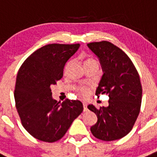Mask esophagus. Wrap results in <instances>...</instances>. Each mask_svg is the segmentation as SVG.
I'll return each instance as SVG.
<instances>
[{"label":"esophagus","instance_id":"esophagus-1","mask_svg":"<svg viewBox=\"0 0 157 157\" xmlns=\"http://www.w3.org/2000/svg\"><path fill=\"white\" fill-rule=\"evenodd\" d=\"M83 107H84V112H86L87 110H88V109H87L86 102H83Z\"/></svg>","mask_w":157,"mask_h":157}]
</instances>
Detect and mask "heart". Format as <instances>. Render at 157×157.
<instances>
[{"label":"heart","mask_w":157,"mask_h":157,"mask_svg":"<svg viewBox=\"0 0 157 157\" xmlns=\"http://www.w3.org/2000/svg\"><path fill=\"white\" fill-rule=\"evenodd\" d=\"M93 62H97V61H96L95 59L89 57V58H87L86 60H85V64H89V63H93ZM80 92H81V95H83V96H86V95L88 94V90H87L86 89H85V88H81V89H80Z\"/></svg>","instance_id":"heart-1"}]
</instances>
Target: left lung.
Instances as JSON below:
<instances>
[{
	"mask_svg": "<svg viewBox=\"0 0 157 157\" xmlns=\"http://www.w3.org/2000/svg\"><path fill=\"white\" fill-rule=\"evenodd\" d=\"M87 46L98 57L104 72L96 95L109 97L108 107L97 109L88 105L97 117L90 130L101 140H119L131 131L139 115L142 99L140 76L127 54L110 42H93Z\"/></svg>",
	"mask_w": 157,
	"mask_h": 157,
	"instance_id": "obj_1",
	"label": "left lung"
}]
</instances>
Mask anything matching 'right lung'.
<instances>
[{
	"instance_id": "right-lung-1",
	"label": "right lung",
	"mask_w": 157,
	"mask_h": 157,
	"mask_svg": "<svg viewBox=\"0 0 157 157\" xmlns=\"http://www.w3.org/2000/svg\"><path fill=\"white\" fill-rule=\"evenodd\" d=\"M80 44H47L32 53L18 71L14 98L26 131L44 142L61 139L83 111L80 101L60 103L52 97L51 86L62 78L64 65Z\"/></svg>"
}]
</instances>
